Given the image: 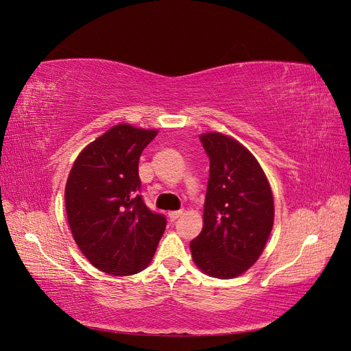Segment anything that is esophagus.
Masks as SVG:
<instances>
[{"label":"esophagus","mask_w":351,"mask_h":351,"mask_svg":"<svg viewBox=\"0 0 351 351\" xmlns=\"http://www.w3.org/2000/svg\"><path fill=\"white\" fill-rule=\"evenodd\" d=\"M182 215H183V210H171V212H168L169 221H176L178 217H182Z\"/></svg>","instance_id":"esophagus-1"}]
</instances>
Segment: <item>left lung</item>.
Listing matches in <instances>:
<instances>
[{"label":"left lung","mask_w":351,"mask_h":351,"mask_svg":"<svg viewBox=\"0 0 351 351\" xmlns=\"http://www.w3.org/2000/svg\"><path fill=\"white\" fill-rule=\"evenodd\" d=\"M209 156L204 228L190 243L193 262L209 277L230 280L253 267L274 226V196L258 159L234 137L200 134Z\"/></svg>","instance_id":"8db88e82"}]
</instances>
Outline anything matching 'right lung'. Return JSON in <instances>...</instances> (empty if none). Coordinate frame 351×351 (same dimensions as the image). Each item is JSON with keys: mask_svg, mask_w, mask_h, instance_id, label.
Returning <instances> with one entry per match:
<instances>
[{"mask_svg": "<svg viewBox=\"0 0 351 351\" xmlns=\"http://www.w3.org/2000/svg\"><path fill=\"white\" fill-rule=\"evenodd\" d=\"M158 130L121 123L84 146L66 183V212L74 241L95 268L133 275L151 263L167 221L136 195L139 159Z\"/></svg>", "mask_w": 351, "mask_h": 351, "instance_id": "add662e5", "label": "right lung"}]
</instances>
